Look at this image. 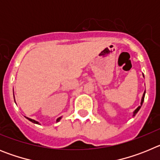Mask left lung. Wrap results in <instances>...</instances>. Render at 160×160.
Returning a JSON list of instances; mask_svg holds the SVG:
<instances>
[{"instance_id":"8db88e82","label":"left lung","mask_w":160,"mask_h":160,"mask_svg":"<svg viewBox=\"0 0 160 160\" xmlns=\"http://www.w3.org/2000/svg\"><path fill=\"white\" fill-rule=\"evenodd\" d=\"M143 77H144V76H143ZM145 93H146V90H145V91H144L143 94H142V99H141V103H140V106H138V107H137L136 109H135V111H134V112H133V117L135 116V114H136L137 113H138V111H139V109H140V108H141V107H142V102H143V101H144V97H145Z\"/></svg>"}]
</instances>
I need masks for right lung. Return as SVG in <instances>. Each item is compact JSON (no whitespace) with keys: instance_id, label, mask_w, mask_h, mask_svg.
<instances>
[{"instance_id":"1","label":"right lung","mask_w":160,"mask_h":160,"mask_svg":"<svg viewBox=\"0 0 160 160\" xmlns=\"http://www.w3.org/2000/svg\"><path fill=\"white\" fill-rule=\"evenodd\" d=\"M25 118H27V119H29V121H30V122H33V123H36V124H40V123H39V122H38V121H35L34 119H32V118H28V117H25ZM61 118H62V117H59V118H58L57 120H56V122H59V121H60V120H61Z\"/></svg>"}]
</instances>
